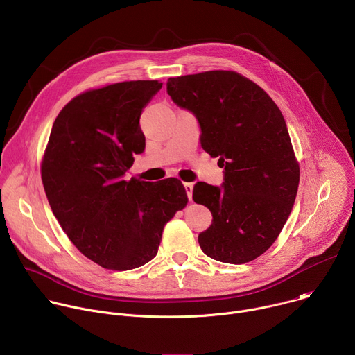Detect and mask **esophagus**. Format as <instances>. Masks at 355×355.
Returning a JSON list of instances; mask_svg holds the SVG:
<instances>
[{"mask_svg": "<svg viewBox=\"0 0 355 355\" xmlns=\"http://www.w3.org/2000/svg\"><path fill=\"white\" fill-rule=\"evenodd\" d=\"M184 188H185V192H187L188 199L191 200V199H192V189H193V184H192V182H184Z\"/></svg>", "mask_w": 355, "mask_h": 355, "instance_id": "esophagus-1", "label": "esophagus"}]
</instances>
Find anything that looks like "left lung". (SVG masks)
Segmentation results:
<instances>
[{
	"instance_id": "obj_1",
	"label": "left lung",
	"mask_w": 355,
	"mask_h": 355,
	"mask_svg": "<svg viewBox=\"0 0 355 355\" xmlns=\"http://www.w3.org/2000/svg\"><path fill=\"white\" fill-rule=\"evenodd\" d=\"M167 94L195 115L202 148L225 168L220 187H193V200L214 216L198 236L202 251L229 264L256 260L281 233L299 185L279 108L256 83L225 70L171 77Z\"/></svg>"
}]
</instances>
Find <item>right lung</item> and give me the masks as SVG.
Returning a JSON list of instances; mask_svg holds the SVG:
<instances>
[{"mask_svg": "<svg viewBox=\"0 0 355 355\" xmlns=\"http://www.w3.org/2000/svg\"><path fill=\"white\" fill-rule=\"evenodd\" d=\"M159 81H123L77 95L60 111L42 162L53 215L98 266L128 271L155 259L164 225L185 208L182 182L125 180L146 139L140 115Z\"/></svg>", "mask_w": 355, "mask_h": 355, "instance_id": "add662e5", "label": "right lung"}]
</instances>
